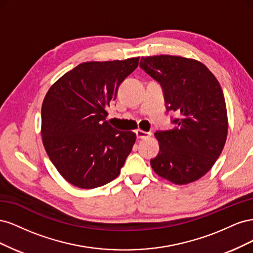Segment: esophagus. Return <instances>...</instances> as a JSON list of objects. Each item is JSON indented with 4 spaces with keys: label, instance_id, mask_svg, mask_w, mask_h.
<instances>
[{
    "label": "esophagus",
    "instance_id": "esophagus-1",
    "mask_svg": "<svg viewBox=\"0 0 253 253\" xmlns=\"http://www.w3.org/2000/svg\"><path fill=\"white\" fill-rule=\"evenodd\" d=\"M135 133H136V136L138 139H145L151 136L150 133L144 132V131H142V129H136Z\"/></svg>",
    "mask_w": 253,
    "mask_h": 253
}]
</instances>
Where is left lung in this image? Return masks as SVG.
I'll use <instances>...</instances> for the list:
<instances>
[{"label": "left lung", "mask_w": 253, "mask_h": 253, "mask_svg": "<svg viewBox=\"0 0 253 253\" xmlns=\"http://www.w3.org/2000/svg\"><path fill=\"white\" fill-rule=\"evenodd\" d=\"M140 67L163 87L168 111L180 118L169 131H158L154 172L175 185L193 182L208 172L227 139L228 117L223 90L208 67L194 59L160 55L140 60Z\"/></svg>", "instance_id": "obj_1"}]
</instances>
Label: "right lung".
<instances>
[{"mask_svg":"<svg viewBox=\"0 0 253 253\" xmlns=\"http://www.w3.org/2000/svg\"><path fill=\"white\" fill-rule=\"evenodd\" d=\"M139 57L84 62L64 74L45 96L43 145L62 177L81 189L101 187L120 174L136 140L105 121L106 106Z\"/></svg>","mask_w":253,"mask_h":253,"instance_id":"add662e5","label":"right lung"}]
</instances>
